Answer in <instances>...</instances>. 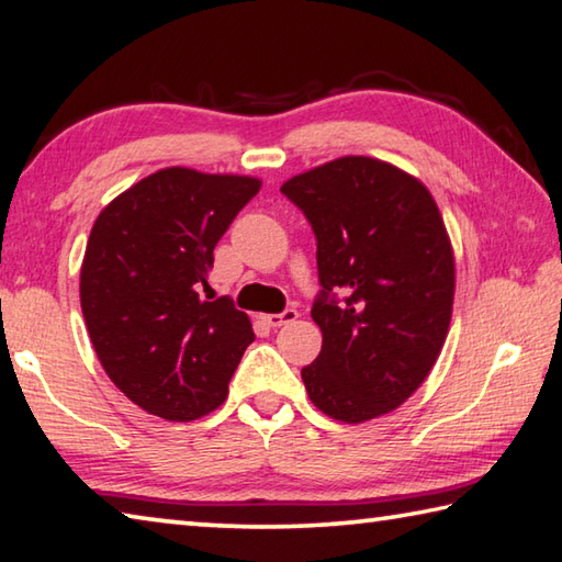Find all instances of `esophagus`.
Here are the masks:
<instances>
[{
	"mask_svg": "<svg viewBox=\"0 0 562 562\" xmlns=\"http://www.w3.org/2000/svg\"><path fill=\"white\" fill-rule=\"evenodd\" d=\"M295 317H299V311H295V308H285V311H281V313L263 315V323L271 325V327H281V325H289V323H293Z\"/></svg>",
	"mask_w": 562,
	"mask_h": 562,
	"instance_id": "1",
	"label": "esophagus"
}]
</instances>
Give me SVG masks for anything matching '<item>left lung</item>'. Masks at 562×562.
<instances>
[{
  "label": "left lung",
  "mask_w": 562,
  "mask_h": 562,
  "mask_svg": "<svg viewBox=\"0 0 562 562\" xmlns=\"http://www.w3.org/2000/svg\"><path fill=\"white\" fill-rule=\"evenodd\" d=\"M317 241L313 321L323 349L303 367L330 418H376L416 391L446 342L454 261L432 195L396 166L345 156L285 181Z\"/></svg>",
  "instance_id": "8db88e82"
}]
</instances>
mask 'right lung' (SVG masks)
Instances as JSON below:
<instances>
[{"instance_id": "add662e5", "label": "right lung", "mask_w": 562, "mask_h": 562, "mask_svg": "<svg viewBox=\"0 0 562 562\" xmlns=\"http://www.w3.org/2000/svg\"><path fill=\"white\" fill-rule=\"evenodd\" d=\"M259 188L249 176L164 168L94 220L80 271L85 325L114 386L158 418L215 411L254 342L229 295L203 291L220 237Z\"/></svg>"}]
</instances>
